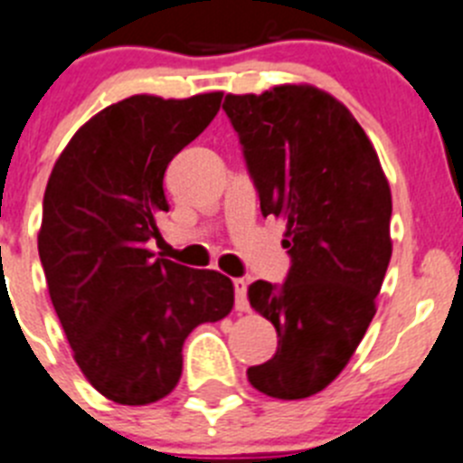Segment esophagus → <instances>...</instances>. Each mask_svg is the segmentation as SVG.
<instances>
[{"label":"esophagus","instance_id":"esophagus-1","mask_svg":"<svg viewBox=\"0 0 463 463\" xmlns=\"http://www.w3.org/2000/svg\"><path fill=\"white\" fill-rule=\"evenodd\" d=\"M234 291H236V309H239V312H250L248 282H245L243 278L234 279Z\"/></svg>","mask_w":463,"mask_h":463}]
</instances>
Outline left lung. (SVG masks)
<instances>
[{"label": "left lung", "instance_id": "obj_1", "mask_svg": "<svg viewBox=\"0 0 463 463\" xmlns=\"http://www.w3.org/2000/svg\"><path fill=\"white\" fill-rule=\"evenodd\" d=\"M261 213L287 220L291 269L248 298L278 330V351L248 370L278 400L317 395L346 367L376 315L392 254V197L354 114L312 84L224 96Z\"/></svg>", "mask_w": 463, "mask_h": 463}]
</instances>
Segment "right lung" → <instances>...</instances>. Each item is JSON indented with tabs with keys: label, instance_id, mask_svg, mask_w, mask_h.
<instances>
[{
	"label": "right lung",
	"instance_id": "1",
	"mask_svg": "<svg viewBox=\"0 0 463 463\" xmlns=\"http://www.w3.org/2000/svg\"><path fill=\"white\" fill-rule=\"evenodd\" d=\"M220 100V91L118 100L71 137L50 174L38 232L50 300L82 374L117 404L169 395L185 337L234 307L227 275L148 250L169 211L165 169L213 121Z\"/></svg>",
	"mask_w": 463,
	"mask_h": 463
}]
</instances>
